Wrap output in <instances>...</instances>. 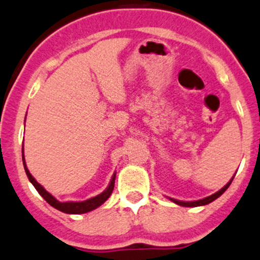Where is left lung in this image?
I'll return each instance as SVG.
<instances>
[{"mask_svg": "<svg viewBox=\"0 0 260 260\" xmlns=\"http://www.w3.org/2000/svg\"><path fill=\"white\" fill-rule=\"evenodd\" d=\"M232 181H233V178L230 181V182L227 183L223 188H220L218 192H216V193L211 194V196L206 197V198H202V200H198V201H192V202H183V201H177V200H174V198H170V200L172 201V202H175L176 205H180V206H183V207H197V206H205V205H208V203L213 202L216 198H218L220 194L224 193L225 189L230 187V185L232 183Z\"/></svg>", "mask_w": 260, "mask_h": 260, "instance_id": "1", "label": "left lung"}]
</instances>
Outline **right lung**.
<instances>
[{"label":"right lung","mask_w":260,"mask_h":260,"mask_svg":"<svg viewBox=\"0 0 260 260\" xmlns=\"http://www.w3.org/2000/svg\"><path fill=\"white\" fill-rule=\"evenodd\" d=\"M22 160H23V166H24V171H26L27 174V177H28V180L32 182V185L35 186V188L37 189L38 193L41 194L42 197L44 198V200L47 201V202L49 203V205L52 206V207L59 209V211L64 212V213H69V214H80V213H86V212H90L93 211V209H95L99 207V206H102L103 203L105 202V201L108 200L109 197H110L111 192H113L114 189V183H115V175L114 174L113 178H111L110 183H109L108 188L105 189L103 193L98 194V196L90 198V200H86V201H83V202H59V201L55 200L54 197L52 196L49 192H47L46 189L42 187L40 183L37 182V181L35 180V177H33L32 175L29 174L28 169H27L26 166V162H24V155H23V150H22Z\"/></svg>","instance_id":"right-lung-1"}]
</instances>
